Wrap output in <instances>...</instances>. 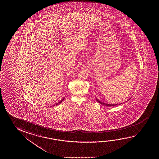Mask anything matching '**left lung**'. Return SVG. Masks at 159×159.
Returning <instances> with one entry per match:
<instances>
[{
  "label": "left lung",
  "instance_id": "1",
  "mask_svg": "<svg viewBox=\"0 0 159 159\" xmlns=\"http://www.w3.org/2000/svg\"><path fill=\"white\" fill-rule=\"evenodd\" d=\"M96 101L98 102L99 103H100V104L103 105H105V106H107V107H114V106H115V105H117V104H105L104 102H100L99 100L97 99H96Z\"/></svg>",
  "mask_w": 159,
  "mask_h": 159
}]
</instances>
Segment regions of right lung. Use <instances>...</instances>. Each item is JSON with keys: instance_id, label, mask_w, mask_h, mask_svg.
I'll list each match as a JSON object with an SVG mask.
<instances>
[{"instance_id": "1", "label": "right lung", "mask_w": 159, "mask_h": 159, "mask_svg": "<svg viewBox=\"0 0 159 159\" xmlns=\"http://www.w3.org/2000/svg\"><path fill=\"white\" fill-rule=\"evenodd\" d=\"M64 98H63V99H61V101H60V102H58L57 103H56L55 104L52 105V107H55V106H56V105H57L60 104V103H61V102H63V100H64Z\"/></svg>"}]
</instances>
